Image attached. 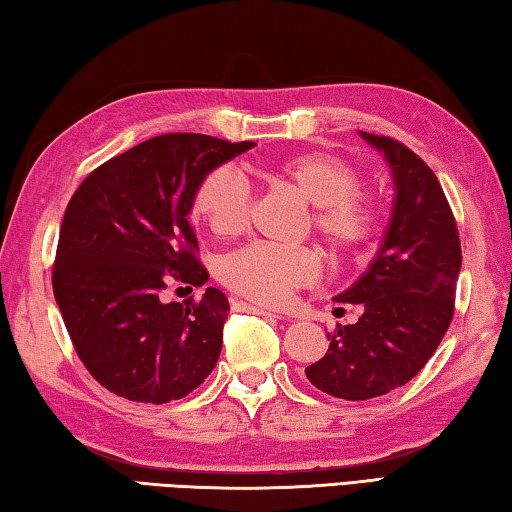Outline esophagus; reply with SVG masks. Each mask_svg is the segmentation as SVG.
I'll return each mask as SVG.
<instances>
[{
	"mask_svg": "<svg viewBox=\"0 0 512 512\" xmlns=\"http://www.w3.org/2000/svg\"><path fill=\"white\" fill-rule=\"evenodd\" d=\"M237 309H244V311H250V314H259V316H273V318H282L280 311L275 309H268V307H262V305H250V302H232Z\"/></svg>",
	"mask_w": 512,
	"mask_h": 512,
	"instance_id": "1",
	"label": "esophagus"
}]
</instances>
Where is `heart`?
Returning a JSON list of instances; mask_svg holds the SVG:
<instances>
[{
	"instance_id": "b5f03b06",
	"label": "heart",
	"mask_w": 512,
	"mask_h": 512,
	"mask_svg": "<svg viewBox=\"0 0 512 512\" xmlns=\"http://www.w3.org/2000/svg\"><path fill=\"white\" fill-rule=\"evenodd\" d=\"M266 173L314 205L311 225L334 257H348L366 244L375 225V210L359 192V173L348 160L327 151H300L268 162ZM248 205L246 185L230 169L219 167L198 183L192 216L214 235L228 237L244 230ZM318 271V253L307 246L253 244L223 259L221 280L241 296L277 305L293 289L314 280Z\"/></svg>"
}]
</instances>
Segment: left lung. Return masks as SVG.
I'll list each match as a JSON object with an SVG mask.
<instances>
[{"label":"left lung","mask_w":512,"mask_h":512,"mask_svg":"<svg viewBox=\"0 0 512 512\" xmlns=\"http://www.w3.org/2000/svg\"><path fill=\"white\" fill-rule=\"evenodd\" d=\"M359 135L391 167V219L366 271L334 296L363 314L327 334L325 357L305 370L318 391L350 402L391 393L424 368L452 323L463 259L436 173L391 137Z\"/></svg>","instance_id":"8db88e82"}]
</instances>
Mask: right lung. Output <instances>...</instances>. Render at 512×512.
I'll return each mask as SVG.
<instances>
[{
	"label": "right lung",
	"mask_w": 512,
	"mask_h": 512,
	"mask_svg": "<svg viewBox=\"0 0 512 512\" xmlns=\"http://www.w3.org/2000/svg\"><path fill=\"white\" fill-rule=\"evenodd\" d=\"M198 133L151 137L94 169L60 225L54 296L76 354L119 397L167 404L216 366L228 318L225 293L162 302L171 280L203 287L187 216L207 173L253 149Z\"/></svg>",
	"instance_id": "right-lung-1"
}]
</instances>
